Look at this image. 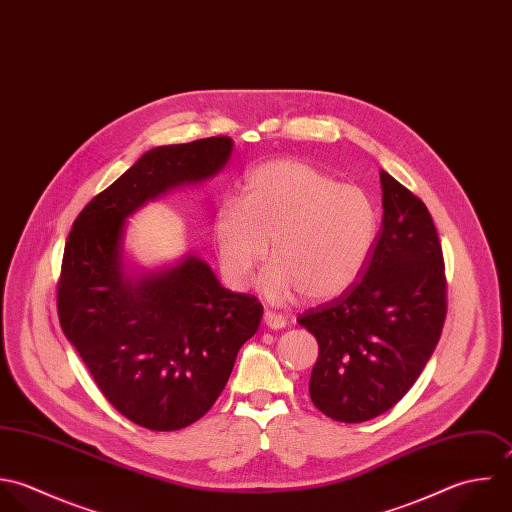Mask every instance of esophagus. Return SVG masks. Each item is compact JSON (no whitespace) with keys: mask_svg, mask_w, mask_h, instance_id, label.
<instances>
[{"mask_svg":"<svg viewBox=\"0 0 512 512\" xmlns=\"http://www.w3.org/2000/svg\"><path fill=\"white\" fill-rule=\"evenodd\" d=\"M264 324H266L270 330H282V328H286V318H284L282 314H276V312L266 310V312H264Z\"/></svg>","mask_w":512,"mask_h":512,"instance_id":"1","label":"esophagus"}]
</instances>
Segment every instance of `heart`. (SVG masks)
<instances>
[{"instance_id":"heart-1","label":"heart","mask_w":512,"mask_h":512,"mask_svg":"<svg viewBox=\"0 0 512 512\" xmlns=\"http://www.w3.org/2000/svg\"><path fill=\"white\" fill-rule=\"evenodd\" d=\"M377 230V208L363 188L298 161L248 172L238 200H222L212 216L230 286L246 288L272 250L260 288L276 302L298 292L310 300L343 294L367 266Z\"/></svg>"}]
</instances>
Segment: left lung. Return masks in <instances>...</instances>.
Here are the masks:
<instances>
[{"mask_svg": "<svg viewBox=\"0 0 512 512\" xmlns=\"http://www.w3.org/2000/svg\"><path fill=\"white\" fill-rule=\"evenodd\" d=\"M379 180L383 218L367 266L340 298L298 318L320 345L310 397L341 423L369 421L413 387L447 314L443 252L427 206L391 174Z\"/></svg>", "mask_w": 512, "mask_h": 512, "instance_id": "obj_1", "label": "left lung"}]
</instances>
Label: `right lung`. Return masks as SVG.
<instances>
[{
    "label": "right lung",
    "instance_id": "1",
    "mask_svg": "<svg viewBox=\"0 0 512 512\" xmlns=\"http://www.w3.org/2000/svg\"><path fill=\"white\" fill-rule=\"evenodd\" d=\"M232 149V139L210 137L147 151L81 210L65 244L61 330L107 401L151 431L188 427L214 405L264 308L222 288L194 254L157 270L129 266L127 220L216 176Z\"/></svg>",
    "mask_w": 512,
    "mask_h": 512
}]
</instances>
